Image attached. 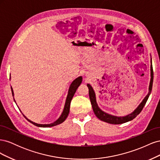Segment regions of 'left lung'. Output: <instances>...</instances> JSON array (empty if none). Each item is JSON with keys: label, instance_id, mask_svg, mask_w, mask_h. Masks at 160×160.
Instances as JSON below:
<instances>
[{"label": "left lung", "instance_id": "1", "mask_svg": "<svg viewBox=\"0 0 160 160\" xmlns=\"http://www.w3.org/2000/svg\"><path fill=\"white\" fill-rule=\"evenodd\" d=\"M150 71H151V74H150L151 75V79H150V83L149 85V92L148 95L145 97L144 99L141 102V103L138 106V108L135 109L132 113H131L130 114H128L125 116H115V115L109 114L108 113H105L103 111L101 110L99 108L98 103H97L95 93L93 88H92L90 84L89 83L87 84V86H88L89 88V99L91 103L92 108H93V112L97 116V118H98L99 119L103 121V122H107L110 124H122V123L128 122L129 121L133 120L135 118H136L137 115L140 113V112H141L142 110L143 109L145 105H146L152 89L153 72V67L152 65V58H151V66H150Z\"/></svg>", "mask_w": 160, "mask_h": 160}]
</instances>
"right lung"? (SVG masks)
Returning <instances> with one entry per match:
<instances>
[{
  "label": "right lung",
  "mask_w": 160,
  "mask_h": 160,
  "mask_svg": "<svg viewBox=\"0 0 160 160\" xmlns=\"http://www.w3.org/2000/svg\"><path fill=\"white\" fill-rule=\"evenodd\" d=\"M10 79H11V77H10ZM82 79H83V78H82L81 76H79L77 77V78H76L72 82L71 84L70 85V87L69 88V91H68V94H67V98H66V101H65V106H64V109H63V111H62V112L61 113V115H60V117L58 118L55 122H54L53 123H49V124H40V123H37L35 122H32V121H31L30 119H28L26 116L24 115L22 111H21V112L22 113L23 116L26 118V119L27 121H28L30 123H32L33 125H36V126L37 127H40V128H49V127H53V126H55V125H57L59 124H61L62 123V122H64V121L67 119V116H68L69 115V109H70V104H71V101L72 99V97L74 96L75 92L77 89V88H78V87L81 85V82H82ZM11 91H12V96L14 97V92H13V89L11 87ZM14 102L16 103V101L15 99H14ZM17 104V103H16Z\"/></svg>",
  "instance_id": "right-lung-1"
}]
</instances>
